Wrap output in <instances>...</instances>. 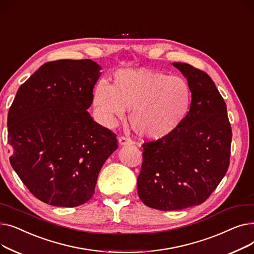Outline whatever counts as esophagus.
I'll return each mask as SVG.
<instances>
[{
	"label": "esophagus",
	"mask_w": 254,
	"mask_h": 254,
	"mask_svg": "<svg viewBox=\"0 0 254 254\" xmlns=\"http://www.w3.org/2000/svg\"><path fill=\"white\" fill-rule=\"evenodd\" d=\"M118 142H119V144L122 145V146L132 144V141L129 138H127V137H119L118 138Z\"/></svg>",
	"instance_id": "1"
}]
</instances>
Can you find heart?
I'll use <instances>...</instances> for the list:
<instances>
[{
	"mask_svg": "<svg viewBox=\"0 0 254 254\" xmlns=\"http://www.w3.org/2000/svg\"><path fill=\"white\" fill-rule=\"evenodd\" d=\"M191 90L183 78L150 69L120 70L112 86L100 81L92 93V105L108 127L131 109L129 123L146 140L162 139L174 131L190 111Z\"/></svg>",
	"mask_w": 254,
	"mask_h": 254,
	"instance_id": "1",
	"label": "heart"
}]
</instances>
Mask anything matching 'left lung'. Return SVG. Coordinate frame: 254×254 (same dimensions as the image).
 Wrapping results in <instances>:
<instances>
[{
    "mask_svg": "<svg viewBox=\"0 0 254 254\" xmlns=\"http://www.w3.org/2000/svg\"><path fill=\"white\" fill-rule=\"evenodd\" d=\"M191 90L190 111L168 136L145 142L137 179L141 201L173 211L204 203L230 166L232 127L226 105L211 77L184 63H173Z\"/></svg>",
    "mask_w": 254,
    "mask_h": 254,
    "instance_id": "obj_1",
    "label": "left lung"
}]
</instances>
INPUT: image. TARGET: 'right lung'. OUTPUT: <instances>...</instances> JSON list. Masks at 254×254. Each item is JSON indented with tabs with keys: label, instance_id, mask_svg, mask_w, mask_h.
Segmentation results:
<instances>
[{
	"label": "right lung",
	"instance_id": "1",
	"mask_svg": "<svg viewBox=\"0 0 254 254\" xmlns=\"http://www.w3.org/2000/svg\"><path fill=\"white\" fill-rule=\"evenodd\" d=\"M101 66L91 60L49 62L20 85L8 113L10 164L28 190L51 206L91 198L116 135L86 111Z\"/></svg>",
	"mask_w": 254,
	"mask_h": 254
}]
</instances>
